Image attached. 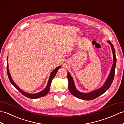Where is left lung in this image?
Masks as SVG:
<instances>
[{"label":"left lung","mask_w":124,"mask_h":124,"mask_svg":"<svg viewBox=\"0 0 124 124\" xmlns=\"http://www.w3.org/2000/svg\"><path fill=\"white\" fill-rule=\"evenodd\" d=\"M107 43H109L110 45V46L111 48L112 51H113V61L114 63L112 65L111 70L110 73L109 74V76L107 78V80H106L104 84L100 88L97 89L93 91H92L89 93H81L79 91H78L75 85H74V82L73 81V78L71 76L70 73L68 72V79L69 81V90L70 93L76 97L78 98L82 99V100H93L96 98L98 97L100 95L104 93L105 92L107 91L108 89L110 87L112 82L113 81L114 78L115 76V68H116V54H115V50L113 44L110 42L108 41Z\"/></svg>","instance_id":"1"}]
</instances>
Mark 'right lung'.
I'll return each mask as SVG.
<instances>
[{
    "label": "right lung",
    "mask_w": 124,
    "mask_h": 124,
    "mask_svg": "<svg viewBox=\"0 0 124 124\" xmlns=\"http://www.w3.org/2000/svg\"><path fill=\"white\" fill-rule=\"evenodd\" d=\"M7 74H8V78H9V79L10 80V82L11 83V84H12L14 87H15L16 89H17L20 93H21L22 94L24 95V96L28 98H31V99H37V98H39L40 97H42L43 96H45V95H46L48 93L49 91H50V86H51V82L52 81L53 79L54 78V77H55L56 74L57 73V71L59 69H60L61 68V66H59V67H57V68H56L54 70H53L51 72V73L50 74V77H49V79H48V81L47 82V85L46 86V87L44 89H43V90L39 92L38 93H26V92H25L23 90H22V89H20L18 86L17 85L16 83L14 82V81H13V80L12 79V78L11 77L10 74L9 73V69H8V57H7Z\"/></svg>",
    "instance_id": "right-lung-1"
}]
</instances>
